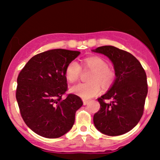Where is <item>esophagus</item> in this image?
Returning a JSON list of instances; mask_svg holds the SVG:
<instances>
[{
	"mask_svg": "<svg viewBox=\"0 0 160 160\" xmlns=\"http://www.w3.org/2000/svg\"><path fill=\"white\" fill-rule=\"evenodd\" d=\"M82 102H83L84 105H86L88 104V102H89V101L86 100V99H82Z\"/></svg>",
	"mask_w": 160,
	"mask_h": 160,
	"instance_id": "esophagus-1",
	"label": "esophagus"
}]
</instances>
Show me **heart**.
Here are the masks:
<instances>
[{"instance_id": "heart-1", "label": "heart", "mask_w": 160, "mask_h": 160, "mask_svg": "<svg viewBox=\"0 0 160 160\" xmlns=\"http://www.w3.org/2000/svg\"><path fill=\"white\" fill-rule=\"evenodd\" d=\"M85 67L92 70L90 82H80L71 86L70 91L74 95L82 98H90L95 96L101 92V82L102 85L108 86L113 81L114 74L108 68V63L103 58L98 56L86 58L84 61ZM81 73V67L77 61H71L65 69V78L71 82H74L79 79Z\"/></svg>"}]
</instances>
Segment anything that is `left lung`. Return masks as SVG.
I'll list each match as a JSON object with an SVG mask.
<instances>
[{
	"label": "left lung",
	"mask_w": 160,
	"mask_h": 160,
	"mask_svg": "<svg viewBox=\"0 0 160 160\" xmlns=\"http://www.w3.org/2000/svg\"><path fill=\"white\" fill-rule=\"evenodd\" d=\"M92 52L106 56L113 65L116 79L105 94L98 98L100 110L93 122L100 132L109 136L123 135L140 121L148 95L147 75L131 53L113 46H103ZM111 99L110 103L104 100Z\"/></svg>",
	"instance_id": "obj_1"
}]
</instances>
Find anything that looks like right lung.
I'll list each match as a JSON object with an SVG mask.
<instances>
[{
  "label": "right lung",
  "instance_id": "right-lung-1",
  "mask_svg": "<svg viewBox=\"0 0 160 160\" xmlns=\"http://www.w3.org/2000/svg\"><path fill=\"white\" fill-rule=\"evenodd\" d=\"M80 54L56 49L33 56L17 78L16 100L25 124L34 132L56 138L72 128L76 111L82 105L74 94L62 96L68 89L65 69Z\"/></svg>",
  "mask_w": 160,
  "mask_h": 160
}]
</instances>
